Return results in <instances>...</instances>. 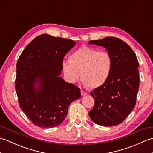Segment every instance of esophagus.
I'll list each match as a JSON object with an SVG mask.
<instances>
[{
	"mask_svg": "<svg viewBox=\"0 0 153 153\" xmlns=\"http://www.w3.org/2000/svg\"><path fill=\"white\" fill-rule=\"evenodd\" d=\"M81 95H82V96H85V95H87V93L84 91H83V90H81Z\"/></svg>",
	"mask_w": 153,
	"mask_h": 153,
	"instance_id": "obj_1",
	"label": "esophagus"
}]
</instances>
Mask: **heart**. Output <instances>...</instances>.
I'll return each mask as SVG.
<instances>
[{"instance_id": "b5f03b06", "label": "heart", "mask_w": 153, "mask_h": 153, "mask_svg": "<svg viewBox=\"0 0 153 153\" xmlns=\"http://www.w3.org/2000/svg\"><path fill=\"white\" fill-rule=\"evenodd\" d=\"M112 68V58L105 51L83 46L64 60L62 70L71 82H76L82 77L84 84L91 89L101 87L108 80Z\"/></svg>"}]
</instances>
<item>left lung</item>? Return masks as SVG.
Wrapping results in <instances>:
<instances>
[{
	"label": "left lung",
	"mask_w": 153,
	"mask_h": 153,
	"mask_svg": "<svg viewBox=\"0 0 153 153\" xmlns=\"http://www.w3.org/2000/svg\"><path fill=\"white\" fill-rule=\"evenodd\" d=\"M106 48L112 58L111 74L106 82L90 93L95 105L89 112L96 124L103 126L121 123L134 109L139 87V62L129 45L118 38L108 37L90 41Z\"/></svg>",
	"instance_id": "obj_1"
}]
</instances>
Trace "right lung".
I'll list each match as a JSON object with an SVG mask.
<instances>
[{
	"mask_svg": "<svg viewBox=\"0 0 153 153\" xmlns=\"http://www.w3.org/2000/svg\"><path fill=\"white\" fill-rule=\"evenodd\" d=\"M76 42L42 34L23 51L15 87L21 109L34 125L52 128L64 121L80 89L60 77L65 55Z\"/></svg>",
	"mask_w": 153,
	"mask_h": 153,
	"instance_id": "obj_1",
	"label": "right lung"
}]
</instances>
